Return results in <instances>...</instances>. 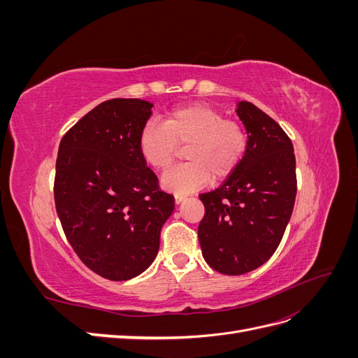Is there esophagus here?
Returning <instances> with one entry per match:
<instances>
[{
	"mask_svg": "<svg viewBox=\"0 0 358 358\" xmlns=\"http://www.w3.org/2000/svg\"><path fill=\"white\" fill-rule=\"evenodd\" d=\"M185 200H187V197L182 196V194H176V196H175V203L176 204H180L182 201H185Z\"/></svg>",
	"mask_w": 358,
	"mask_h": 358,
	"instance_id": "34e87169",
	"label": "esophagus"
}]
</instances>
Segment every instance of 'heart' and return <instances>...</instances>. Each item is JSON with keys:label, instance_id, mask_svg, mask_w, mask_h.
<instances>
[{"label": "heart", "instance_id": "b5f03b06", "mask_svg": "<svg viewBox=\"0 0 358 358\" xmlns=\"http://www.w3.org/2000/svg\"><path fill=\"white\" fill-rule=\"evenodd\" d=\"M185 146L188 162L162 176V187L179 194L230 178L245 158L248 134L241 122L225 119L215 107L194 103L171 110L164 124L150 119L138 136L140 154L158 171L167 170Z\"/></svg>", "mask_w": 358, "mask_h": 358}]
</instances>
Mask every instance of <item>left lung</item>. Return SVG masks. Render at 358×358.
<instances>
[{
  "label": "left lung",
  "mask_w": 358,
  "mask_h": 358,
  "mask_svg": "<svg viewBox=\"0 0 358 358\" xmlns=\"http://www.w3.org/2000/svg\"><path fill=\"white\" fill-rule=\"evenodd\" d=\"M246 127L242 164L222 185L200 194L204 216L199 225L203 257L224 275H243L273 255L294 208L296 157L287 133L248 101L237 104Z\"/></svg>",
  "instance_id": "obj_1"
}]
</instances>
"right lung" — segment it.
<instances>
[{
  "instance_id": "add662e5",
  "label": "right lung",
  "mask_w": 358,
  "mask_h": 358,
  "mask_svg": "<svg viewBox=\"0 0 358 358\" xmlns=\"http://www.w3.org/2000/svg\"><path fill=\"white\" fill-rule=\"evenodd\" d=\"M150 109L138 99L107 100L76 122L58 149L53 197L62 230L82 263L110 280L145 272L175 209L140 154Z\"/></svg>"
}]
</instances>
